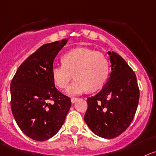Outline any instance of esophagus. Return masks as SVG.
<instances>
[{
	"label": "esophagus",
	"mask_w": 156,
	"mask_h": 156,
	"mask_svg": "<svg viewBox=\"0 0 156 156\" xmlns=\"http://www.w3.org/2000/svg\"><path fill=\"white\" fill-rule=\"evenodd\" d=\"M77 101H78V98H71V103H75V102H76Z\"/></svg>",
	"instance_id": "34e87169"
}]
</instances>
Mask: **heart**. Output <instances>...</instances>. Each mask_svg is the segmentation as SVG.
<instances>
[{
	"instance_id": "1",
	"label": "heart",
	"mask_w": 156,
	"mask_h": 156,
	"mask_svg": "<svg viewBox=\"0 0 156 156\" xmlns=\"http://www.w3.org/2000/svg\"><path fill=\"white\" fill-rule=\"evenodd\" d=\"M62 62L52 67V80L57 87L65 88L74 74L75 80L66 91L70 95L99 89L108 77V61L103 54L91 49H73L63 55Z\"/></svg>"
}]
</instances>
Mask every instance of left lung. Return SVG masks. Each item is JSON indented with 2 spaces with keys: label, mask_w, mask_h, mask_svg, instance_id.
<instances>
[{
  "label": "left lung",
  "mask_w": 156,
  "mask_h": 156,
  "mask_svg": "<svg viewBox=\"0 0 156 156\" xmlns=\"http://www.w3.org/2000/svg\"><path fill=\"white\" fill-rule=\"evenodd\" d=\"M111 73L102 89L87 100L84 117L91 132L104 139H113L124 132L133 120L139 100L135 74L115 52L108 51Z\"/></svg>",
  "instance_id": "obj_1"
}]
</instances>
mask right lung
Here are the masks:
<instances>
[{
	"mask_svg": "<svg viewBox=\"0 0 156 156\" xmlns=\"http://www.w3.org/2000/svg\"><path fill=\"white\" fill-rule=\"evenodd\" d=\"M68 40L42 45L20 65L11 81L13 115L34 140L43 142L56 135L71 108L70 98L55 88L51 77L54 60Z\"/></svg>",
	"mask_w": 156,
	"mask_h": 156,
	"instance_id": "1",
	"label": "right lung"
}]
</instances>
